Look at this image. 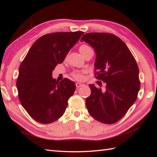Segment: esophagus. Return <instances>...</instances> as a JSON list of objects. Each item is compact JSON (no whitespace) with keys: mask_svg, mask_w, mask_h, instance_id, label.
<instances>
[{"mask_svg":"<svg viewBox=\"0 0 157 157\" xmlns=\"http://www.w3.org/2000/svg\"><path fill=\"white\" fill-rule=\"evenodd\" d=\"M83 85H84V84H81V83H76V84H75V86H76V88H77L81 87V86H82Z\"/></svg>","mask_w":157,"mask_h":157,"instance_id":"esophagus-1","label":"esophagus"}]
</instances>
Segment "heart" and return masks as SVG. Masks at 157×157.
Listing matches in <instances>:
<instances>
[{
    "label": "heart",
    "mask_w": 157,
    "mask_h": 157,
    "mask_svg": "<svg viewBox=\"0 0 157 157\" xmlns=\"http://www.w3.org/2000/svg\"><path fill=\"white\" fill-rule=\"evenodd\" d=\"M79 52H81V54L84 56L88 51H91L92 49L91 48L90 46H88V44H84L79 46ZM71 75L73 76V78L78 81H82L84 79V75H83V72L80 71H74L73 72H72Z\"/></svg>",
    "instance_id": "1"
}]
</instances>
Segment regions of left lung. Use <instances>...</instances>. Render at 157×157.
<instances>
[{"instance_id":"1","label":"left lung","mask_w":157,"mask_h":157,"mask_svg":"<svg viewBox=\"0 0 157 157\" xmlns=\"http://www.w3.org/2000/svg\"><path fill=\"white\" fill-rule=\"evenodd\" d=\"M81 41L94 48L95 77L106 84L105 90L89 85L91 94L86 99V107L96 120L113 124L137 99L140 88L137 63L124 42L113 34L88 33Z\"/></svg>"}]
</instances>
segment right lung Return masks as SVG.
Listing matches in <instances>:
<instances>
[{
	"instance_id": "right-lung-1",
	"label": "right lung",
	"mask_w": 157,
	"mask_h": 157,
	"mask_svg": "<svg viewBox=\"0 0 157 157\" xmlns=\"http://www.w3.org/2000/svg\"><path fill=\"white\" fill-rule=\"evenodd\" d=\"M84 34L77 31L42 36L33 44L20 65L16 82L19 99L36 121L48 124L64 114L75 84L67 78L56 81L52 79V71Z\"/></svg>"
}]
</instances>
